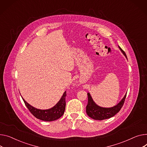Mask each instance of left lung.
<instances>
[{"instance_id": "8db88e82", "label": "left lung", "mask_w": 147, "mask_h": 147, "mask_svg": "<svg viewBox=\"0 0 147 147\" xmlns=\"http://www.w3.org/2000/svg\"><path fill=\"white\" fill-rule=\"evenodd\" d=\"M119 48L123 54L127 58L125 53L122 50V48L119 46ZM87 96L88 103L87 105L86 106V113L87 115L93 119L102 121L103 119H109L119 112L123 105L126 96V93L118 104H117L112 107H100L95 103L89 93H87Z\"/></svg>"}]
</instances>
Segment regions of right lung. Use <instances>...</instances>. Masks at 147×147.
Wrapping results in <instances>:
<instances>
[{"mask_svg":"<svg viewBox=\"0 0 147 147\" xmlns=\"http://www.w3.org/2000/svg\"><path fill=\"white\" fill-rule=\"evenodd\" d=\"M66 92L64 93L61 98L58 102L51 108L46 110H41L35 108L28 103L23 98V100L30 112L36 118L44 121H53L59 119L61 117L65 111V96Z\"/></svg>","mask_w":147,"mask_h":147,"instance_id":"1","label":"right lung"}]
</instances>
